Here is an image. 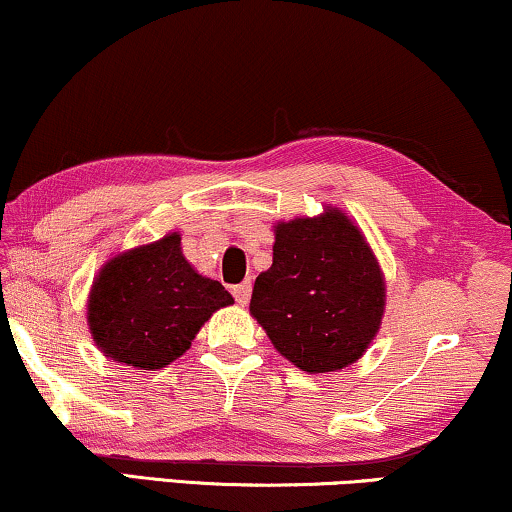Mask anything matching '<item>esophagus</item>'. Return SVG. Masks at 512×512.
I'll return each instance as SVG.
<instances>
[{
  "label": "esophagus",
  "mask_w": 512,
  "mask_h": 512,
  "mask_svg": "<svg viewBox=\"0 0 512 512\" xmlns=\"http://www.w3.org/2000/svg\"><path fill=\"white\" fill-rule=\"evenodd\" d=\"M232 294H234V299L239 301V304H248L250 294H253V283H250V280H243L241 285L232 287Z\"/></svg>",
  "instance_id": "34e87169"
}]
</instances>
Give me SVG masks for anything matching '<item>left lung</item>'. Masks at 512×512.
<instances>
[{
  "mask_svg": "<svg viewBox=\"0 0 512 512\" xmlns=\"http://www.w3.org/2000/svg\"><path fill=\"white\" fill-rule=\"evenodd\" d=\"M385 308V283L371 248L343 213L276 227L273 264L259 273L250 313L280 355L308 373L362 357Z\"/></svg>",
  "mask_w": 512,
  "mask_h": 512,
  "instance_id": "1",
  "label": "left lung"
}]
</instances>
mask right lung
Returning <instances> with one entry per match:
<instances>
[{"label":"right lung","instance_id":"add662e5","mask_svg":"<svg viewBox=\"0 0 512 512\" xmlns=\"http://www.w3.org/2000/svg\"><path fill=\"white\" fill-rule=\"evenodd\" d=\"M232 294L199 276L181 253V236L111 259L95 280L88 322L99 348L115 362L155 371L190 348L199 327Z\"/></svg>","mask_w":512,"mask_h":512}]
</instances>
